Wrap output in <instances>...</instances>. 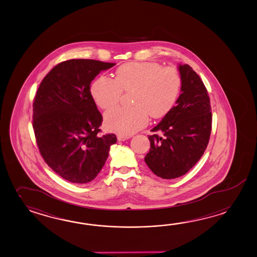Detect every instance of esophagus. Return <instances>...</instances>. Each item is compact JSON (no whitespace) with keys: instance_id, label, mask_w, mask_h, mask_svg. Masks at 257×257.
<instances>
[{"instance_id":"34e87169","label":"esophagus","mask_w":257,"mask_h":257,"mask_svg":"<svg viewBox=\"0 0 257 257\" xmlns=\"http://www.w3.org/2000/svg\"><path fill=\"white\" fill-rule=\"evenodd\" d=\"M131 137H127V136H118L117 137V139L119 140V141H125L127 139H129Z\"/></svg>"}]
</instances>
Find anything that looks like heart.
<instances>
[{
    "mask_svg": "<svg viewBox=\"0 0 257 257\" xmlns=\"http://www.w3.org/2000/svg\"><path fill=\"white\" fill-rule=\"evenodd\" d=\"M182 78L177 69L162 67L156 63H128L116 70L115 79L98 77L91 94L101 108L108 109L120 102L122 91L130 92V108H115L105 114L109 131L130 136L148 124L152 118L165 116L177 100Z\"/></svg>",
    "mask_w": 257,
    "mask_h": 257,
    "instance_id": "1",
    "label": "heart"
}]
</instances>
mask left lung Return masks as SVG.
I'll use <instances>...</instances> for the list:
<instances>
[{
	"instance_id": "obj_1",
	"label": "left lung",
	"mask_w": 257,
	"mask_h": 257,
	"mask_svg": "<svg viewBox=\"0 0 257 257\" xmlns=\"http://www.w3.org/2000/svg\"><path fill=\"white\" fill-rule=\"evenodd\" d=\"M182 94L176 106L151 130L145 162L157 176L175 179L187 173L204 154L211 134L210 99L203 81L188 64H180Z\"/></svg>"
}]
</instances>
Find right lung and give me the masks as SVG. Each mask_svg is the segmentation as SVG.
Segmentation results:
<instances>
[{"label":"right lung","mask_w":257,"mask_h":257,"mask_svg":"<svg viewBox=\"0 0 257 257\" xmlns=\"http://www.w3.org/2000/svg\"><path fill=\"white\" fill-rule=\"evenodd\" d=\"M115 63L73 59L59 63L40 83L33 103V129L49 167L74 183L97 177L108 159L113 134L99 137L102 115L90 92L92 80Z\"/></svg>","instance_id":"1"}]
</instances>
